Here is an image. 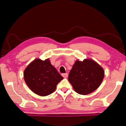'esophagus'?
<instances>
[{
    "label": "esophagus",
    "instance_id": "esophagus-1",
    "mask_svg": "<svg viewBox=\"0 0 126 126\" xmlns=\"http://www.w3.org/2000/svg\"><path fill=\"white\" fill-rule=\"evenodd\" d=\"M62 76H63V78H67V76H68V74H67V73H63V74H62Z\"/></svg>",
    "mask_w": 126,
    "mask_h": 126
}]
</instances>
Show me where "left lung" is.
<instances>
[{"mask_svg": "<svg viewBox=\"0 0 126 126\" xmlns=\"http://www.w3.org/2000/svg\"><path fill=\"white\" fill-rule=\"evenodd\" d=\"M104 76L103 69L93 60H77L69 72L68 81L77 93L86 95L99 86Z\"/></svg>", "mask_w": 126, "mask_h": 126, "instance_id": "left-lung-1", "label": "left lung"}]
</instances>
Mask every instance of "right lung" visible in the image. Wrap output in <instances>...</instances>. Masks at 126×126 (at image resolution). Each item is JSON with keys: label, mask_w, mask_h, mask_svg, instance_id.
Returning a JSON list of instances; mask_svg holds the SVG:
<instances>
[{"label": "right lung", "mask_w": 126, "mask_h": 126, "mask_svg": "<svg viewBox=\"0 0 126 126\" xmlns=\"http://www.w3.org/2000/svg\"><path fill=\"white\" fill-rule=\"evenodd\" d=\"M25 83L34 93L47 96L55 91L57 85L63 77L50 63L49 59H35L24 72Z\"/></svg>", "instance_id": "right-lung-1"}]
</instances>
